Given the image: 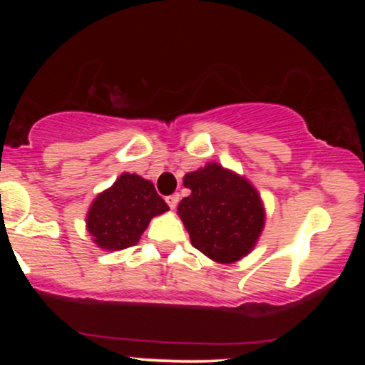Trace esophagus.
Here are the masks:
<instances>
[{
    "instance_id": "obj_1",
    "label": "esophagus",
    "mask_w": 365,
    "mask_h": 365,
    "mask_svg": "<svg viewBox=\"0 0 365 365\" xmlns=\"http://www.w3.org/2000/svg\"><path fill=\"white\" fill-rule=\"evenodd\" d=\"M178 200H180V195L178 194H173V195L166 197V202H168V206L171 209H175V207L178 206Z\"/></svg>"
}]
</instances>
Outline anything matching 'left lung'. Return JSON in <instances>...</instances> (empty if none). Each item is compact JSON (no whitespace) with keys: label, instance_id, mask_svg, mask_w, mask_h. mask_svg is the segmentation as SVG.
Wrapping results in <instances>:
<instances>
[{"label":"left lung","instance_id":"1","mask_svg":"<svg viewBox=\"0 0 365 365\" xmlns=\"http://www.w3.org/2000/svg\"><path fill=\"white\" fill-rule=\"evenodd\" d=\"M192 194L178 204L192 245L212 261L235 262L252 250L264 226V209L255 188L220 165L187 173Z\"/></svg>","mask_w":365,"mask_h":365}]
</instances>
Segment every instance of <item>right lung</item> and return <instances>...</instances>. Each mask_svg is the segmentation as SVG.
Segmentation results:
<instances>
[{
	"label": "right lung",
	"instance_id": "add662e5",
	"mask_svg": "<svg viewBox=\"0 0 365 365\" xmlns=\"http://www.w3.org/2000/svg\"><path fill=\"white\" fill-rule=\"evenodd\" d=\"M168 211L156 188L139 175L123 173L111 188L96 197L87 215V230L101 249L135 245L150 217Z\"/></svg>",
	"mask_w": 365,
	"mask_h": 365
}]
</instances>
